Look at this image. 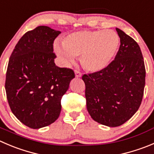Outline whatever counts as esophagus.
<instances>
[{
  "mask_svg": "<svg viewBox=\"0 0 154 154\" xmlns=\"http://www.w3.org/2000/svg\"><path fill=\"white\" fill-rule=\"evenodd\" d=\"M75 75L76 78H80L82 76L81 72L78 71V70H75Z\"/></svg>",
  "mask_w": 154,
  "mask_h": 154,
  "instance_id": "34e87169",
  "label": "esophagus"
}]
</instances>
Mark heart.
<instances>
[{
  "label": "heart",
  "mask_w": 154,
  "mask_h": 154,
  "mask_svg": "<svg viewBox=\"0 0 154 154\" xmlns=\"http://www.w3.org/2000/svg\"><path fill=\"white\" fill-rule=\"evenodd\" d=\"M119 42L118 34L112 30L79 31L68 35L63 41V46L56 45L54 49L67 63H72L74 57H80L82 66L96 72L109 65Z\"/></svg>",
  "instance_id": "obj_1"
}]
</instances>
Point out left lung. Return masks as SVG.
<instances>
[{
	"mask_svg": "<svg viewBox=\"0 0 154 154\" xmlns=\"http://www.w3.org/2000/svg\"><path fill=\"white\" fill-rule=\"evenodd\" d=\"M120 46L113 61L101 71L84 75L87 109L94 121L122 125L137 111L144 95L145 66L137 42L116 28Z\"/></svg>",
	"mask_w": 154,
	"mask_h": 154,
	"instance_id": "1",
	"label": "left lung"
}]
</instances>
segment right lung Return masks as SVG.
Instances as JSON below:
<instances>
[{
  "instance_id": "right-lung-1",
  "label": "right lung",
  "mask_w": 154,
  "mask_h": 154,
  "mask_svg": "<svg viewBox=\"0 0 154 154\" xmlns=\"http://www.w3.org/2000/svg\"><path fill=\"white\" fill-rule=\"evenodd\" d=\"M61 33L48 26L29 31L15 46L7 66L5 89L13 113L31 128L54 122L61 98L75 78L71 69L57 66L54 41Z\"/></svg>"
}]
</instances>
